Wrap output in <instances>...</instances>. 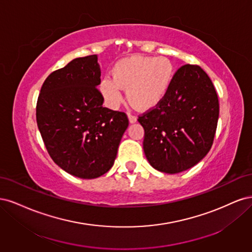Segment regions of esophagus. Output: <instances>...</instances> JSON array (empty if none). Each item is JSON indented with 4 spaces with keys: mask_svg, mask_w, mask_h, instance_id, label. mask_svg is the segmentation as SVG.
Masks as SVG:
<instances>
[{
    "mask_svg": "<svg viewBox=\"0 0 252 252\" xmlns=\"http://www.w3.org/2000/svg\"><path fill=\"white\" fill-rule=\"evenodd\" d=\"M128 119H129V123H130V124L135 123L136 120H138V119H136L135 116H133V114H130V113L128 114Z\"/></svg>",
    "mask_w": 252,
    "mask_h": 252,
    "instance_id": "obj_1",
    "label": "esophagus"
}]
</instances>
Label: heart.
<instances>
[{"instance_id": "obj_1", "label": "heart", "mask_w": 252, "mask_h": 252, "mask_svg": "<svg viewBox=\"0 0 252 252\" xmlns=\"http://www.w3.org/2000/svg\"><path fill=\"white\" fill-rule=\"evenodd\" d=\"M174 77L175 68L168 58L131 56L120 60L112 78H103L98 88L112 109L123 103V89H127L128 100L136 108L150 110L164 100Z\"/></svg>"}]
</instances>
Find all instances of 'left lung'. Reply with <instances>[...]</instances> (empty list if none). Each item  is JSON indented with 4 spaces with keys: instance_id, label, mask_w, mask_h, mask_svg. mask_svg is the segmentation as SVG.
Instances as JSON below:
<instances>
[{
    "instance_id": "1",
    "label": "left lung",
    "mask_w": 252,
    "mask_h": 252,
    "mask_svg": "<svg viewBox=\"0 0 252 252\" xmlns=\"http://www.w3.org/2000/svg\"><path fill=\"white\" fill-rule=\"evenodd\" d=\"M219 112L217 91L207 73L197 65L182 66L164 100L138 119L149 164L173 174L201 162L212 146Z\"/></svg>"
}]
</instances>
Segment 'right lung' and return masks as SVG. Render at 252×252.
<instances>
[{"instance_id":"obj_1","label":"right lung","mask_w":252,"mask_h":252,"mask_svg":"<svg viewBox=\"0 0 252 252\" xmlns=\"http://www.w3.org/2000/svg\"><path fill=\"white\" fill-rule=\"evenodd\" d=\"M97 56L77 58L43 83L36 123L49 156L59 167L81 179H95L113 166L128 119L103 107L97 90Z\"/></svg>"}]
</instances>
